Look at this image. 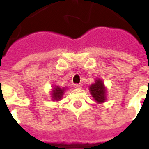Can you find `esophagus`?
I'll return each mask as SVG.
<instances>
[{"label":"esophagus","mask_w":149,"mask_h":149,"mask_svg":"<svg viewBox=\"0 0 149 149\" xmlns=\"http://www.w3.org/2000/svg\"><path fill=\"white\" fill-rule=\"evenodd\" d=\"M74 87L76 88H82V84H81V83H80V84H75Z\"/></svg>","instance_id":"esophagus-1"}]
</instances>
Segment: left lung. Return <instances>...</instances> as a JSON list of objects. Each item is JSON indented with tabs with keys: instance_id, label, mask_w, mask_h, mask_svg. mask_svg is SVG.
<instances>
[{
	"instance_id": "8db88e82",
	"label": "left lung",
	"mask_w": 149,
	"mask_h": 149,
	"mask_svg": "<svg viewBox=\"0 0 149 149\" xmlns=\"http://www.w3.org/2000/svg\"><path fill=\"white\" fill-rule=\"evenodd\" d=\"M89 90L93 97L98 103H102L105 100L106 90H105L104 83L100 80H97L94 84H92Z\"/></svg>"
}]
</instances>
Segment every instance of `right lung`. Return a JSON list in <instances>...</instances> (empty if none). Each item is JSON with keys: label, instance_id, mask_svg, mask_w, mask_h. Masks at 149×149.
<instances>
[{"label": "right lung", "instance_id": "right-lung-1", "mask_svg": "<svg viewBox=\"0 0 149 149\" xmlns=\"http://www.w3.org/2000/svg\"><path fill=\"white\" fill-rule=\"evenodd\" d=\"M64 91H65L64 88H61L58 87V86L54 88L52 93L53 100H61L62 96H63V93H64Z\"/></svg>", "mask_w": 149, "mask_h": 149}]
</instances>
